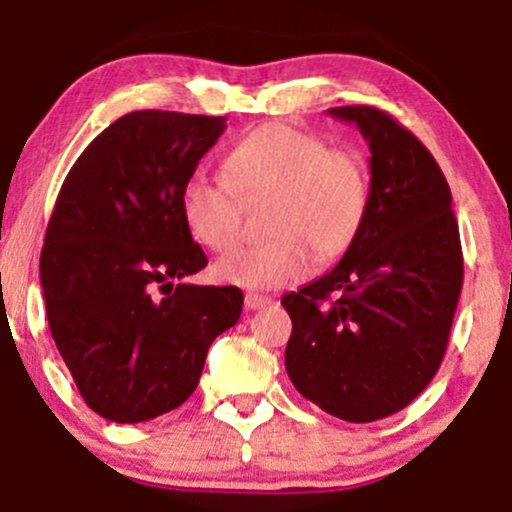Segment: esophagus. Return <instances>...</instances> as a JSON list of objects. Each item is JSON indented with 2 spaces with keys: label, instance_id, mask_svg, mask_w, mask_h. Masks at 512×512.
<instances>
[{
  "label": "esophagus",
  "instance_id": "obj_1",
  "mask_svg": "<svg viewBox=\"0 0 512 512\" xmlns=\"http://www.w3.org/2000/svg\"><path fill=\"white\" fill-rule=\"evenodd\" d=\"M267 305H272V298L269 296H257V293H248V296H245V308L248 310H260L267 308Z\"/></svg>",
  "mask_w": 512,
  "mask_h": 512
}]
</instances>
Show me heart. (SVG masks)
<instances>
[{
    "label": "heart",
    "instance_id": "heart-1",
    "mask_svg": "<svg viewBox=\"0 0 512 512\" xmlns=\"http://www.w3.org/2000/svg\"><path fill=\"white\" fill-rule=\"evenodd\" d=\"M223 175H190L180 211L199 245L226 252L243 233V202L269 199L267 233L274 238L214 264L216 279L240 289L272 291L303 281L315 257L330 262L354 243L368 214L370 182L361 158L286 122L245 134L223 158Z\"/></svg>",
    "mask_w": 512,
    "mask_h": 512
}]
</instances>
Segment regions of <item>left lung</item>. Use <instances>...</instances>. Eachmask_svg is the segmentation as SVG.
<instances>
[{"label": "left lung", "instance_id": "8db88e82", "mask_svg": "<svg viewBox=\"0 0 512 512\" xmlns=\"http://www.w3.org/2000/svg\"><path fill=\"white\" fill-rule=\"evenodd\" d=\"M370 149V204L332 272L286 293V373L305 399L351 424L414 402L448 346L462 245L443 170L409 129L370 105L327 110Z\"/></svg>", "mask_w": 512, "mask_h": 512}]
</instances>
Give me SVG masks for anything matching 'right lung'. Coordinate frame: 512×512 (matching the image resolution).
<instances>
[{
    "label": "right lung",
    "instance_id": "add662e5",
    "mask_svg": "<svg viewBox=\"0 0 512 512\" xmlns=\"http://www.w3.org/2000/svg\"><path fill=\"white\" fill-rule=\"evenodd\" d=\"M226 117L137 110L103 129L64 178L40 255L52 339L84 402L115 424L178 409L243 291L185 284L207 267L182 182ZM161 288L163 297H156Z\"/></svg>",
    "mask_w": 512,
    "mask_h": 512
}]
</instances>
